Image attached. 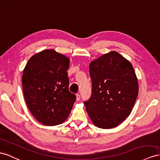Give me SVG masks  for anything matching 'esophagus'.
I'll return each instance as SVG.
<instances>
[{"label": "esophagus", "instance_id": "obj_1", "mask_svg": "<svg viewBox=\"0 0 160 160\" xmlns=\"http://www.w3.org/2000/svg\"><path fill=\"white\" fill-rule=\"evenodd\" d=\"M80 95L79 94H76V101H80Z\"/></svg>", "mask_w": 160, "mask_h": 160}]
</instances>
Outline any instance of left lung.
I'll list each match as a JSON object with an SVG mask.
<instances>
[{
    "instance_id": "left-lung-1",
    "label": "left lung",
    "mask_w": 160,
    "mask_h": 160,
    "mask_svg": "<svg viewBox=\"0 0 160 160\" xmlns=\"http://www.w3.org/2000/svg\"><path fill=\"white\" fill-rule=\"evenodd\" d=\"M89 72L92 95L85 101L93 124L113 128L129 116L138 93V84L132 65L116 51L91 61Z\"/></svg>"
}]
</instances>
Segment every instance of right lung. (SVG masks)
<instances>
[{"label":"right lung","instance_id":"add662e5","mask_svg":"<svg viewBox=\"0 0 160 160\" xmlns=\"http://www.w3.org/2000/svg\"><path fill=\"white\" fill-rule=\"evenodd\" d=\"M69 59L53 49L32 56L23 71L22 86L28 109L45 126H56L68 118L76 95L69 91Z\"/></svg>","mask_w":160,"mask_h":160}]
</instances>
